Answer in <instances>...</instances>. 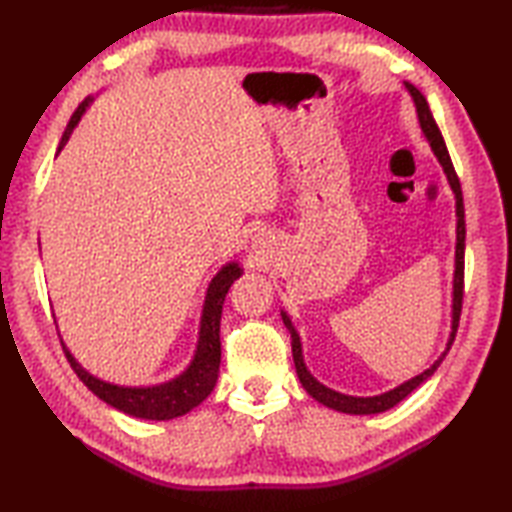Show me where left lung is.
I'll return each instance as SVG.
<instances>
[{
  "label": "left lung",
  "mask_w": 512,
  "mask_h": 512,
  "mask_svg": "<svg viewBox=\"0 0 512 512\" xmlns=\"http://www.w3.org/2000/svg\"><path fill=\"white\" fill-rule=\"evenodd\" d=\"M405 88L411 94L413 105H416V114H418V123L424 138L429 140V145L433 149V154H436L438 162L442 165L444 173H447V180L451 184V189L455 193V215H458V228H455V233H458V242H455V273H453V312H451V334H449V341H447V350L442 352V356L438 358L436 363H433L429 369H424L422 374L409 378L407 383H402L394 389L385 391V394H378V396H347L341 394V391H334L330 387L321 385L317 378H314L306 363H303V350H301V339L295 330V325H292L290 317L286 312H281V319H284V325L290 332V339H292V358H295V367H297V376L301 380L303 389L308 391V394L319 400L321 405L336 409L341 413H354V416H372V413H380V411H387L394 405H398L400 400H405L413 389L420 387L424 380L431 378L433 372L440 367V363L444 361V356L451 350V345L455 341V332H458V325H460V312H462V295H464V239H466V224H464V202H462V189H460V180H458V173L453 169V162L451 156L447 151V145H444V138L440 134V129L433 121V114L429 110V103L424 96L420 94L418 88H413L411 83L405 81Z\"/></svg>",
  "instance_id": "left-lung-1"
}]
</instances>
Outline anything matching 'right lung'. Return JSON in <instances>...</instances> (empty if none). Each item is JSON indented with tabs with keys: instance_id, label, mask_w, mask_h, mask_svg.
Listing matches in <instances>:
<instances>
[{
	"instance_id": "add662e5",
	"label": "right lung",
	"mask_w": 512,
	"mask_h": 512,
	"mask_svg": "<svg viewBox=\"0 0 512 512\" xmlns=\"http://www.w3.org/2000/svg\"><path fill=\"white\" fill-rule=\"evenodd\" d=\"M94 99L88 96L76 112L72 114L68 127L61 136L59 151L65 147L70 140V134L74 127L79 125L81 116L88 110ZM242 275V268L237 262H228L220 268L209 288H206L204 306H202V319H200V332H198V347H195L193 361L189 367L176 378L167 380V383L160 385H149V387H125V385H114L92 376L88 369H83L76 358L70 354L68 347L61 341L65 356L72 365V369L83 380V385L88 387L92 394L99 396L107 405L114 409L127 413V416L143 418V420H171L184 416L193 407H198L200 402L211 394L215 383H217V372H220V358H222V347H220V319H222V306L226 299L228 288L233 286V281Z\"/></svg>"
}]
</instances>
